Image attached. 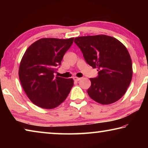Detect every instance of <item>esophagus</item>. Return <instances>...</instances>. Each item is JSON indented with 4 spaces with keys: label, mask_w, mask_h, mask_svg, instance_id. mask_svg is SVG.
Here are the masks:
<instances>
[{
    "label": "esophagus",
    "mask_w": 148,
    "mask_h": 148,
    "mask_svg": "<svg viewBox=\"0 0 148 148\" xmlns=\"http://www.w3.org/2000/svg\"><path fill=\"white\" fill-rule=\"evenodd\" d=\"M74 78V79L75 80V81H79L80 79H81V78H80V77H76V76H75V77H73Z\"/></svg>",
    "instance_id": "esophagus-1"
}]
</instances>
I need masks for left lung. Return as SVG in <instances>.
<instances>
[{"mask_svg": "<svg viewBox=\"0 0 148 148\" xmlns=\"http://www.w3.org/2000/svg\"><path fill=\"white\" fill-rule=\"evenodd\" d=\"M74 42L86 61L99 71L98 76L90 78L89 96L104 105L121 99L132 77V61L126 47L117 39L104 34L77 37Z\"/></svg>", "mask_w": 148, "mask_h": 148, "instance_id": "1", "label": "left lung"}]
</instances>
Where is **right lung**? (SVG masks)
I'll list each match as a JSON object with an SVG mask.
<instances>
[{
	"mask_svg": "<svg viewBox=\"0 0 148 148\" xmlns=\"http://www.w3.org/2000/svg\"><path fill=\"white\" fill-rule=\"evenodd\" d=\"M74 38H41L25 52L20 62L19 77L22 87L32 103L44 109H53L66 99L74 86L72 78L56 76L64 55Z\"/></svg>",
	"mask_w": 148,
	"mask_h": 148,
	"instance_id": "obj_1",
	"label": "right lung"
}]
</instances>
